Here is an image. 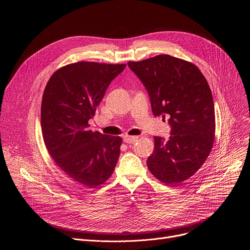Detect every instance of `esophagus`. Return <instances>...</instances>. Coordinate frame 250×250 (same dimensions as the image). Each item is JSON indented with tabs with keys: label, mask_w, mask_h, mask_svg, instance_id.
Segmentation results:
<instances>
[{
	"label": "esophagus",
	"mask_w": 250,
	"mask_h": 250,
	"mask_svg": "<svg viewBox=\"0 0 250 250\" xmlns=\"http://www.w3.org/2000/svg\"><path fill=\"white\" fill-rule=\"evenodd\" d=\"M137 140V136H129V135H125L124 137V141L125 142V144H128V145H131V144H134V142Z\"/></svg>",
	"instance_id": "34e87169"
}]
</instances>
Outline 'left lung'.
I'll list each match as a JSON object with an SVG mask.
<instances>
[{
    "label": "left lung",
    "instance_id": "left-lung-1",
    "mask_svg": "<svg viewBox=\"0 0 250 250\" xmlns=\"http://www.w3.org/2000/svg\"><path fill=\"white\" fill-rule=\"evenodd\" d=\"M127 65L146 88L153 115L170 116L171 135L167 140L154 136L147 167L160 182L176 186L201 168L212 148L216 118L210 88L195 64L168 54Z\"/></svg>",
    "mask_w": 250,
    "mask_h": 250
}]
</instances>
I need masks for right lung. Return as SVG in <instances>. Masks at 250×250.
I'll return each mask as SVG.
<instances>
[{
  "label": "right lung",
  "instance_id": "right-lung-1",
  "mask_svg": "<svg viewBox=\"0 0 250 250\" xmlns=\"http://www.w3.org/2000/svg\"><path fill=\"white\" fill-rule=\"evenodd\" d=\"M125 66L71 63L56 70L45 86L41 112L45 146L55 164L82 186L104 184L117 165L122 138L92 131L89 120Z\"/></svg>",
  "mask_w": 250,
  "mask_h": 250
}]
</instances>
